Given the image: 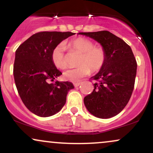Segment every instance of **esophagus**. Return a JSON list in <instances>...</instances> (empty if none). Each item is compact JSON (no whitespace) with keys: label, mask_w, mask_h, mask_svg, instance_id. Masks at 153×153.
I'll use <instances>...</instances> for the list:
<instances>
[{"label":"esophagus","mask_w":153,"mask_h":153,"mask_svg":"<svg viewBox=\"0 0 153 153\" xmlns=\"http://www.w3.org/2000/svg\"><path fill=\"white\" fill-rule=\"evenodd\" d=\"M81 85V82H75V83H74L75 87H78L79 85Z\"/></svg>","instance_id":"34e87169"}]
</instances>
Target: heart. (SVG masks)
Returning a JSON list of instances; mask_svg holds the SVG:
<instances>
[{
    "instance_id": "heart-1",
    "label": "heart",
    "mask_w": 153,
    "mask_h": 153,
    "mask_svg": "<svg viewBox=\"0 0 153 153\" xmlns=\"http://www.w3.org/2000/svg\"><path fill=\"white\" fill-rule=\"evenodd\" d=\"M67 48L71 52L80 54L78 57V67L65 71L63 77L71 81H79L83 77L92 72H98L104 66L106 61V52L102 47L96 46L91 39L78 37L70 40ZM51 60L57 69H65L68 66L65 55V47L59 44L52 50Z\"/></svg>"
}]
</instances>
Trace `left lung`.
<instances>
[{
	"label": "left lung",
	"instance_id": "obj_1",
	"mask_svg": "<svg viewBox=\"0 0 153 153\" xmlns=\"http://www.w3.org/2000/svg\"><path fill=\"white\" fill-rule=\"evenodd\" d=\"M102 45L106 52L104 66L95 76L94 89L84 98V104L91 114L108 119L127 106L134 87L137 64L131 47L124 40L108 31L80 32Z\"/></svg>",
	"mask_w": 153,
	"mask_h": 153
}]
</instances>
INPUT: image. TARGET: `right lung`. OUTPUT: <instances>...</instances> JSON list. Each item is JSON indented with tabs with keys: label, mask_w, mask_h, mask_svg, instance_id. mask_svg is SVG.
Masks as SVG:
<instances>
[{
	"label": "right lung",
	"mask_w": 153,
	"mask_h": 153,
	"mask_svg": "<svg viewBox=\"0 0 153 153\" xmlns=\"http://www.w3.org/2000/svg\"><path fill=\"white\" fill-rule=\"evenodd\" d=\"M75 33L40 31L30 36L16 51L13 76L17 91L26 108L34 114L47 117L64 106L71 82L55 81L62 73L51 60L53 49Z\"/></svg>",
	"instance_id": "obj_1"
}]
</instances>
